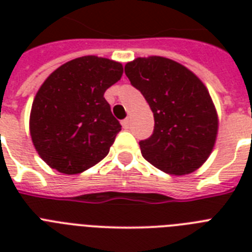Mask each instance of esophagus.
I'll return each instance as SVG.
<instances>
[{
	"instance_id": "34e87169",
	"label": "esophagus",
	"mask_w": 252,
	"mask_h": 252,
	"mask_svg": "<svg viewBox=\"0 0 252 252\" xmlns=\"http://www.w3.org/2000/svg\"><path fill=\"white\" fill-rule=\"evenodd\" d=\"M122 126H123V128H124V129H128V128H129V126H130L129 119H124V120L122 122Z\"/></svg>"
}]
</instances>
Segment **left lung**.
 Returning <instances> with one entry per match:
<instances>
[{
  "instance_id": "obj_1",
  "label": "left lung",
  "mask_w": 252,
  "mask_h": 252,
  "mask_svg": "<svg viewBox=\"0 0 252 252\" xmlns=\"http://www.w3.org/2000/svg\"><path fill=\"white\" fill-rule=\"evenodd\" d=\"M126 74L153 111V134L140 141L142 157L172 175L201 167L219 133V115L203 81L162 56L137 57L126 63Z\"/></svg>"
}]
</instances>
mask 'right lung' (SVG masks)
<instances>
[{"mask_svg":"<svg viewBox=\"0 0 252 252\" xmlns=\"http://www.w3.org/2000/svg\"><path fill=\"white\" fill-rule=\"evenodd\" d=\"M118 61L82 56L53 70L33 98L30 134L37 154L61 174H80L102 161L122 126L104 99L123 76Z\"/></svg>","mask_w":252,"mask_h":252,"instance_id":"add662e5","label":"right lung"}]
</instances>
